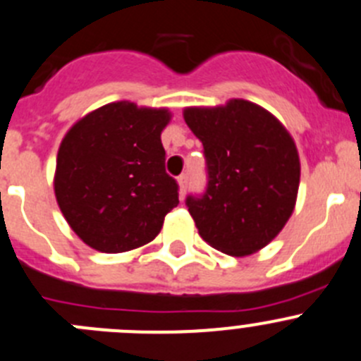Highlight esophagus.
Instances as JSON below:
<instances>
[{"mask_svg":"<svg viewBox=\"0 0 361 361\" xmlns=\"http://www.w3.org/2000/svg\"><path fill=\"white\" fill-rule=\"evenodd\" d=\"M177 183H178V193H180V198H183L188 190V173L180 175V177L177 178Z\"/></svg>","mask_w":361,"mask_h":361,"instance_id":"34e87169","label":"esophagus"}]
</instances>
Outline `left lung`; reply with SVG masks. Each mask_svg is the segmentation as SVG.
Segmentation results:
<instances>
[{"mask_svg": "<svg viewBox=\"0 0 361 361\" xmlns=\"http://www.w3.org/2000/svg\"><path fill=\"white\" fill-rule=\"evenodd\" d=\"M184 120L204 145L209 183L186 205L200 238L232 257L269 245L289 221L300 188V154L283 123L255 102L190 106Z\"/></svg>", "mask_w": 361, "mask_h": 361, "instance_id": "obj_1", "label": "left lung"}]
</instances>
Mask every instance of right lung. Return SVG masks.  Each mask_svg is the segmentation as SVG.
Instances as JSON below:
<instances>
[{"mask_svg":"<svg viewBox=\"0 0 361 361\" xmlns=\"http://www.w3.org/2000/svg\"><path fill=\"white\" fill-rule=\"evenodd\" d=\"M170 120L168 108L116 101L81 116L63 136L54 197L85 245L122 253L159 234L164 216L178 204L161 143Z\"/></svg>","mask_w":361,"mask_h":361,"instance_id":"add662e5","label":"right lung"}]
</instances>
